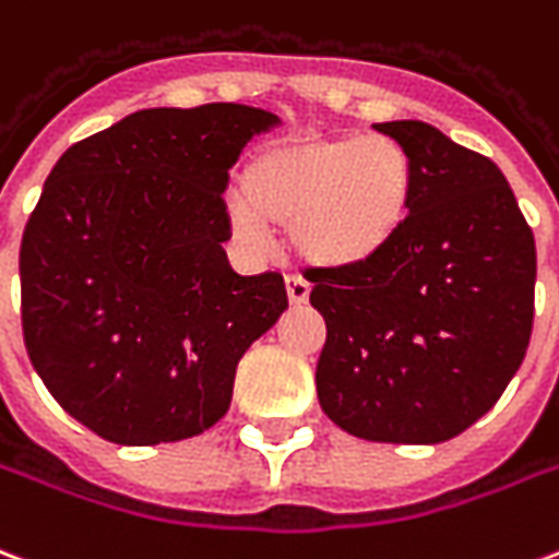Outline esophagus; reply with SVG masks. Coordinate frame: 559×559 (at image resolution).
Masks as SVG:
<instances>
[{"mask_svg":"<svg viewBox=\"0 0 559 559\" xmlns=\"http://www.w3.org/2000/svg\"><path fill=\"white\" fill-rule=\"evenodd\" d=\"M287 296L289 305H308L310 284L301 275H287Z\"/></svg>","mask_w":559,"mask_h":559,"instance_id":"esophagus-1","label":"esophagus"}]
</instances>
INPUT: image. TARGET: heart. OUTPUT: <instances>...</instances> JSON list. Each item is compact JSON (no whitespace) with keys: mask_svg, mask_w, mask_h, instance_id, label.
I'll list each match as a JSON object with an SVG mask.
<instances>
[{"mask_svg":"<svg viewBox=\"0 0 559 559\" xmlns=\"http://www.w3.org/2000/svg\"><path fill=\"white\" fill-rule=\"evenodd\" d=\"M246 202L231 204L242 242L261 249L270 225H296L298 251L325 270H355L381 258L402 234L413 166L383 134L301 138L258 152L242 169Z\"/></svg>","mask_w":559,"mask_h":559,"instance_id":"obj_1","label":"heart"}]
</instances>
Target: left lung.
<instances>
[{
  "label": "left lung",
  "instance_id": "left-lung-1",
  "mask_svg": "<svg viewBox=\"0 0 559 559\" xmlns=\"http://www.w3.org/2000/svg\"><path fill=\"white\" fill-rule=\"evenodd\" d=\"M374 128L411 157V213L378 261L305 272L328 328L317 395L360 440L431 445L475 425L525 360L534 231L489 157L419 119Z\"/></svg>",
  "mask_w": 559,
  "mask_h": 559
}]
</instances>
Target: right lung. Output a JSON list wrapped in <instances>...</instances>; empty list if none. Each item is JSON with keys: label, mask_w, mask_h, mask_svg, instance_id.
Wrapping results in <instances>:
<instances>
[{"label": "right lung", "mask_w": 559, "mask_h": 559, "mask_svg": "<svg viewBox=\"0 0 559 559\" xmlns=\"http://www.w3.org/2000/svg\"><path fill=\"white\" fill-rule=\"evenodd\" d=\"M270 110L148 108L61 155L20 246L23 336L55 402L102 440L157 445L223 419L246 348L287 310L237 275L228 169Z\"/></svg>", "instance_id": "obj_1"}]
</instances>
